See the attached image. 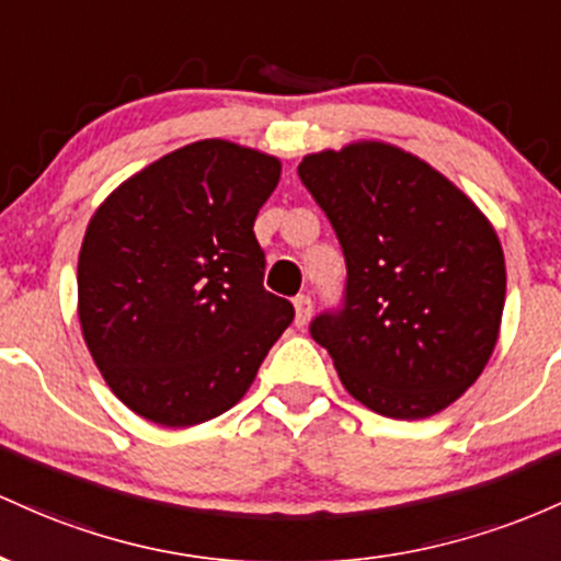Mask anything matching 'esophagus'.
<instances>
[{
  "mask_svg": "<svg viewBox=\"0 0 561 561\" xmlns=\"http://www.w3.org/2000/svg\"><path fill=\"white\" fill-rule=\"evenodd\" d=\"M294 310H297V325L299 329H305L307 320H310V314H312L310 294H299V297H294Z\"/></svg>",
  "mask_w": 561,
  "mask_h": 561,
  "instance_id": "1",
  "label": "esophagus"
}]
</instances>
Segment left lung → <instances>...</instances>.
Returning a JSON list of instances; mask_svg holds the SVG:
<instances>
[{"label":"left lung","mask_w":561,"mask_h":561,"mask_svg":"<svg viewBox=\"0 0 561 561\" xmlns=\"http://www.w3.org/2000/svg\"><path fill=\"white\" fill-rule=\"evenodd\" d=\"M299 178L347 262L344 305L312 320L344 389L387 419H426L480 379L499 342V236L448 178L389 142L305 156Z\"/></svg>","instance_id":"1"}]
</instances>
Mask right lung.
Masks as SVG:
<instances>
[{
  "label": "right lung",
  "instance_id": "right-lung-1",
  "mask_svg": "<svg viewBox=\"0 0 561 561\" xmlns=\"http://www.w3.org/2000/svg\"><path fill=\"white\" fill-rule=\"evenodd\" d=\"M278 180L275 156L198 140L94 211L79 251L81 333L137 416L193 426L230 411L291 325V301L262 286L254 236Z\"/></svg>",
  "mask_w": 561,
  "mask_h": 561
}]
</instances>
